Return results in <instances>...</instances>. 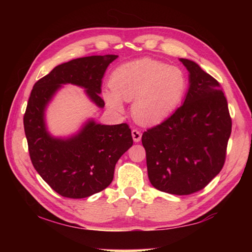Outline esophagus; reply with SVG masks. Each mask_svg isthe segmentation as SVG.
Here are the masks:
<instances>
[{"instance_id": "1", "label": "esophagus", "mask_w": 252, "mask_h": 252, "mask_svg": "<svg viewBox=\"0 0 252 252\" xmlns=\"http://www.w3.org/2000/svg\"><path fill=\"white\" fill-rule=\"evenodd\" d=\"M131 134H132V138H133L134 142H140V140H141V133H140V131L132 130Z\"/></svg>"}]
</instances>
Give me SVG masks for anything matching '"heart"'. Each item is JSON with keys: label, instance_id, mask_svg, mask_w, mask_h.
Listing matches in <instances>:
<instances>
[{"label": "heart", "instance_id": "heart-1", "mask_svg": "<svg viewBox=\"0 0 252 252\" xmlns=\"http://www.w3.org/2000/svg\"><path fill=\"white\" fill-rule=\"evenodd\" d=\"M112 89H104L102 97L114 113L125 112L123 101H133L132 113L142 125H158L180 103L187 90L182 70L152 59L123 63L110 76Z\"/></svg>", "mask_w": 252, "mask_h": 252}]
</instances>
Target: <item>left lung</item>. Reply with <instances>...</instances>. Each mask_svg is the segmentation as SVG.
<instances>
[{"mask_svg":"<svg viewBox=\"0 0 252 252\" xmlns=\"http://www.w3.org/2000/svg\"><path fill=\"white\" fill-rule=\"evenodd\" d=\"M179 60L189 72L183 104L144 132L142 144L151 185L186 195L203 189L222 169L231 118L218 81L191 60Z\"/></svg>","mask_w":252,"mask_h":252,"instance_id":"8db88e82","label":"left lung"}]
</instances>
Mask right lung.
I'll return each mask as SVG.
<instances>
[{
  "instance_id": "add662e5",
  "label": "right lung",
  "mask_w": 252,
  "mask_h": 252,
  "mask_svg": "<svg viewBox=\"0 0 252 252\" xmlns=\"http://www.w3.org/2000/svg\"><path fill=\"white\" fill-rule=\"evenodd\" d=\"M118 55H92L62 63L34 84L23 123L30 158L42 179L62 197L81 199L100 192L113 180L118 160L133 144L126 123L105 126L93 119L69 136H54L45 121L46 108L60 89L73 84L103 108L102 79Z\"/></svg>"
}]
</instances>
